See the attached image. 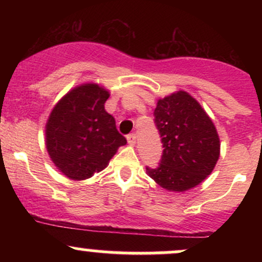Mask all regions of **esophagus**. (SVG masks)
I'll return each mask as SVG.
<instances>
[{
	"mask_svg": "<svg viewBox=\"0 0 262 262\" xmlns=\"http://www.w3.org/2000/svg\"><path fill=\"white\" fill-rule=\"evenodd\" d=\"M127 140H128V143L130 144V145H134V144L137 143V135H135L134 133L128 134L127 135Z\"/></svg>",
	"mask_w": 262,
	"mask_h": 262,
	"instance_id": "esophagus-1",
	"label": "esophagus"
}]
</instances>
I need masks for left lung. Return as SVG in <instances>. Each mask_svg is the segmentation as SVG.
<instances>
[{
  "instance_id": "8db88e82",
  "label": "left lung",
  "mask_w": 262,
  "mask_h": 262,
  "mask_svg": "<svg viewBox=\"0 0 262 262\" xmlns=\"http://www.w3.org/2000/svg\"><path fill=\"white\" fill-rule=\"evenodd\" d=\"M154 123L161 138L162 155L149 176L162 188L182 192L201 183L219 158V138L214 124L200 103L180 91L159 100Z\"/></svg>"
}]
</instances>
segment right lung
Wrapping results in <instances>:
<instances>
[{
    "mask_svg": "<svg viewBox=\"0 0 262 262\" xmlns=\"http://www.w3.org/2000/svg\"><path fill=\"white\" fill-rule=\"evenodd\" d=\"M110 97L95 83L76 87L54 107L47 123V149L65 176L85 180L100 172L127 139L104 110Z\"/></svg>",
    "mask_w": 262,
    "mask_h": 262,
    "instance_id": "right-lung-1",
    "label": "right lung"
}]
</instances>
